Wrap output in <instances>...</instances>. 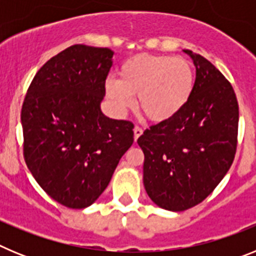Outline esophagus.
<instances>
[{"mask_svg":"<svg viewBox=\"0 0 256 256\" xmlns=\"http://www.w3.org/2000/svg\"><path fill=\"white\" fill-rule=\"evenodd\" d=\"M133 132H134V141L137 142V140H138V137L142 134V132H144V130H142L141 126H136L134 130H133Z\"/></svg>","mask_w":256,"mask_h":256,"instance_id":"1","label":"esophagus"}]
</instances>
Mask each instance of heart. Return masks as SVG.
<instances>
[{"label": "heart", "instance_id": "heart-1", "mask_svg": "<svg viewBox=\"0 0 256 256\" xmlns=\"http://www.w3.org/2000/svg\"><path fill=\"white\" fill-rule=\"evenodd\" d=\"M195 76L186 58L165 55H137L124 61L119 79L105 83L108 100L118 114L136 104L148 119L165 122L184 108L191 97Z\"/></svg>", "mask_w": 256, "mask_h": 256}]
</instances>
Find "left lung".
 I'll return each mask as SVG.
<instances>
[{
  "label": "left lung",
  "instance_id": "obj_1",
  "mask_svg": "<svg viewBox=\"0 0 256 256\" xmlns=\"http://www.w3.org/2000/svg\"><path fill=\"white\" fill-rule=\"evenodd\" d=\"M196 66L191 97L176 116L151 126L137 140L144 155V184L158 206L183 212L214 191L234 162L238 102L214 65L184 50Z\"/></svg>",
  "mask_w": 256,
  "mask_h": 256
}]
</instances>
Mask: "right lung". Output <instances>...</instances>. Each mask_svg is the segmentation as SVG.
I'll return each instance as SVG.
<instances>
[{
	"mask_svg": "<svg viewBox=\"0 0 256 256\" xmlns=\"http://www.w3.org/2000/svg\"><path fill=\"white\" fill-rule=\"evenodd\" d=\"M112 55L106 47H68L38 70L22 102L26 166L70 209L94 204L134 141L132 122L101 112Z\"/></svg>",
	"mask_w": 256,
	"mask_h": 256,
	"instance_id": "add662e5",
	"label": "right lung"
}]
</instances>
